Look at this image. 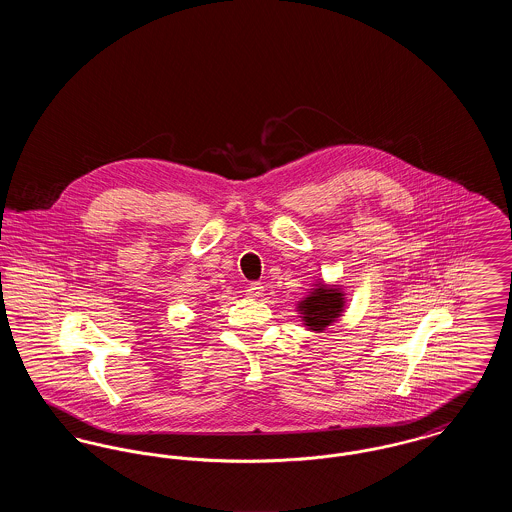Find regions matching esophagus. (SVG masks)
I'll return each instance as SVG.
<instances>
[{
	"label": "esophagus",
	"instance_id": "1",
	"mask_svg": "<svg viewBox=\"0 0 512 512\" xmlns=\"http://www.w3.org/2000/svg\"><path fill=\"white\" fill-rule=\"evenodd\" d=\"M247 295H249V297H261V295H263L261 282H251V284L247 286Z\"/></svg>",
	"mask_w": 512,
	"mask_h": 512
}]
</instances>
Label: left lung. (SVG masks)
Listing matches in <instances>:
<instances>
[{
	"label": "left lung",
	"instance_id": "8db88e82",
	"mask_svg": "<svg viewBox=\"0 0 512 512\" xmlns=\"http://www.w3.org/2000/svg\"><path fill=\"white\" fill-rule=\"evenodd\" d=\"M343 293L340 288H330V286H320L313 290L309 297H305L299 303V311L305 320V326H309L315 332H322L326 326L336 322L343 313Z\"/></svg>",
	"mask_w": 512,
	"mask_h": 512
}]
</instances>
